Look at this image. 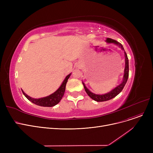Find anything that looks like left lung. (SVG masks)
<instances>
[{
	"label": "left lung",
	"instance_id": "8db88e82",
	"mask_svg": "<svg viewBox=\"0 0 153 153\" xmlns=\"http://www.w3.org/2000/svg\"><path fill=\"white\" fill-rule=\"evenodd\" d=\"M105 42L107 43H114L115 45H117V46H118L120 48H121V49L122 50L124 51V53H125V70H124V75H123V81L122 82V83L119 84L118 85H117L115 88L113 90H111L110 92L105 94H102V95H99V94H95L92 93V92H91L89 89H87L86 87V86L85 85L84 83L82 82L84 87V89L86 92V93L88 94V95L89 96V97L95 100L97 102H104V101H107V100H109L111 99L114 98L115 97L119 94L120 92H122V91L123 90V87H125L126 82H127V80L128 78V76H129V64H128V56L127 54L126 53V52L125 51V50L123 48V45L117 42L116 40H114L113 39H111L109 38H107V39L105 40Z\"/></svg>",
	"mask_w": 153,
	"mask_h": 153
}]
</instances>
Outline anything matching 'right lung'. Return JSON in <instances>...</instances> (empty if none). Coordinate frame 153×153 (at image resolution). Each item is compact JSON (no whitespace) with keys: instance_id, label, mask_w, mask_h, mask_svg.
Returning a JSON list of instances; mask_svg holds the SVG:
<instances>
[{"instance_id":"1","label":"right lung","mask_w":153,"mask_h":153,"mask_svg":"<svg viewBox=\"0 0 153 153\" xmlns=\"http://www.w3.org/2000/svg\"><path fill=\"white\" fill-rule=\"evenodd\" d=\"M71 74V73L66 77L65 79L64 80L62 84L61 85V86L59 87V89L57 91L54 92V93H53L52 94L47 96V97L40 98V99H33L30 97V96H28V95H27L22 90V92L28 100H29L32 103L36 104L37 105L42 106V107H53L56 105V104H58L62 98L64 92H65L66 83Z\"/></svg>"}]
</instances>
